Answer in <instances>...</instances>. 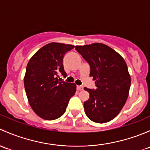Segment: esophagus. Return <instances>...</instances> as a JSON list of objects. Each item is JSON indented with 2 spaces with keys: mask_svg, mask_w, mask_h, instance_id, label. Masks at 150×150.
Instances as JSON below:
<instances>
[{
  "mask_svg": "<svg viewBox=\"0 0 150 150\" xmlns=\"http://www.w3.org/2000/svg\"><path fill=\"white\" fill-rule=\"evenodd\" d=\"M76 89H77V90H78V91L82 90V89H83V86H79V85L76 86Z\"/></svg>",
  "mask_w": 150,
  "mask_h": 150,
  "instance_id": "34e87169",
  "label": "esophagus"
}]
</instances>
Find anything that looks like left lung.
Segmentation results:
<instances>
[{
  "mask_svg": "<svg viewBox=\"0 0 150 150\" xmlns=\"http://www.w3.org/2000/svg\"><path fill=\"white\" fill-rule=\"evenodd\" d=\"M76 51L90 66L96 89L84 87L89 93L84 103L86 116L95 123L113 119L126 103L131 86V77L126 62L111 47L102 43L76 46Z\"/></svg>",
  "mask_w": 150,
  "mask_h": 150,
  "instance_id": "8db88e82",
  "label": "left lung"
}]
</instances>
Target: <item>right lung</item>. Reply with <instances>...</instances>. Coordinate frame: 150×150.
Segmentation results:
<instances>
[{"label": "right lung", "instance_id": "obj_1", "mask_svg": "<svg viewBox=\"0 0 150 150\" xmlns=\"http://www.w3.org/2000/svg\"><path fill=\"white\" fill-rule=\"evenodd\" d=\"M74 47L71 45L51 42L40 49L29 60L24 83L29 103L35 113L45 120L60 118L75 94L74 83L60 81L66 77L63 65L65 54Z\"/></svg>", "mask_w": 150, "mask_h": 150}]
</instances>
